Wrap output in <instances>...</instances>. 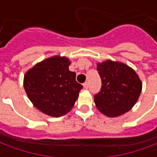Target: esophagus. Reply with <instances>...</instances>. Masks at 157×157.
<instances>
[{"mask_svg":"<svg viewBox=\"0 0 157 157\" xmlns=\"http://www.w3.org/2000/svg\"><path fill=\"white\" fill-rule=\"evenodd\" d=\"M83 86H84V88H85V89L88 88V82H85V83L83 84Z\"/></svg>","mask_w":157,"mask_h":157,"instance_id":"obj_1","label":"esophagus"}]
</instances>
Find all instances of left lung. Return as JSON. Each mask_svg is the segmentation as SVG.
I'll use <instances>...</instances> for the list:
<instances>
[{
	"instance_id": "left-lung-1",
	"label": "left lung",
	"mask_w": 157,
	"mask_h": 157,
	"mask_svg": "<svg viewBox=\"0 0 157 157\" xmlns=\"http://www.w3.org/2000/svg\"><path fill=\"white\" fill-rule=\"evenodd\" d=\"M97 70L102 80L101 91L94 96L98 111L110 118L128 112L142 90L137 73L124 63L111 59L98 63Z\"/></svg>"
}]
</instances>
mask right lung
I'll use <instances>...</instances> for the list:
<instances>
[{
    "label": "right lung",
    "mask_w": 157,
    "mask_h": 157,
    "mask_svg": "<svg viewBox=\"0 0 157 157\" xmlns=\"http://www.w3.org/2000/svg\"><path fill=\"white\" fill-rule=\"evenodd\" d=\"M67 57L55 55L36 64L26 72L25 92L35 108L51 117L70 112L82 89L75 73L69 70Z\"/></svg>",
    "instance_id": "obj_1"
}]
</instances>
